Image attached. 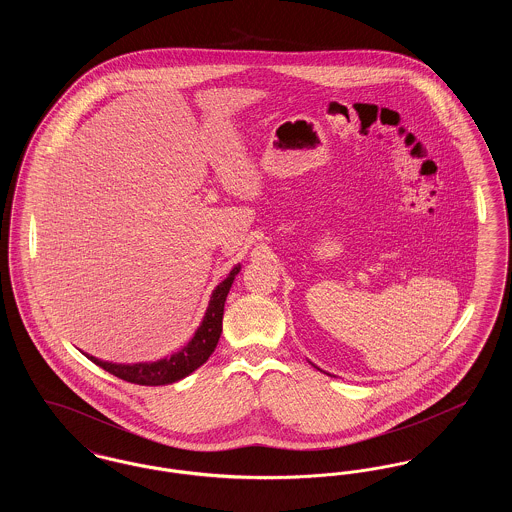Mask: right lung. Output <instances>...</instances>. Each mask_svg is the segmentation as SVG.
<instances>
[{
	"instance_id": "1",
	"label": "right lung",
	"mask_w": 512,
	"mask_h": 512,
	"mask_svg": "<svg viewBox=\"0 0 512 512\" xmlns=\"http://www.w3.org/2000/svg\"><path fill=\"white\" fill-rule=\"evenodd\" d=\"M242 270V265L238 263L236 267L230 270V274L220 282L219 286L211 293L207 311L203 315L201 324L197 326L192 340L188 341L180 351L172 353L171 357H163L159 361L151 363H111V361H101L94 355H86L94 365L101 366L109 374L126 380L130 384L138 386H167L174 384L186 376H190L194 370L203 365L211 353L215 351L219 343L220 334H222V315H224V301L228 297V292L234 284V278Z\"/></svg>"
}]
</instances>
